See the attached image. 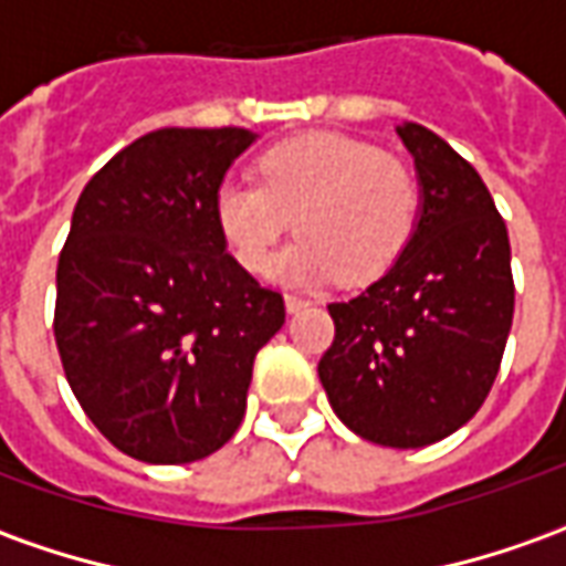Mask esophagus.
<instances>
[{
  "label": "esophagus",
  "instance_id": "esophagus-1",
  "mask_svg": "<svg viewBox=\"0 0 566 566\" xmlns=\"http://www.w3.org/2000/svg\"><path fill=\"white\" fill-rule=\"evenodd\" d=\"M284 306H287V312H300V308L312 306V300H306V296L300 294H284Z\"/></svg>",
  "mask_w": 566,
  "mask_h": 566
}]
</instances>
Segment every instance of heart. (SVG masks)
<instances>
[{
    "instance_id": "obj_1",
    "label": "heart",
    "mask_w": 566,
    "mask_h": 566,
    "mask_svg": "<svg viewBox=\"0 0 566 566\" xmlns=\"http://www.w3.org/2000/svg\"><path fill=\"white\" fill-rule=\"evenodd\" d=\"M260 185L214 193L223 242L248 272H266L282 239L303 235L275 263L282 282L364 284L391 270L416 233L421 190L412 169L367 142L312 133L270 148Z\"/></svg>"
}]
</instances>
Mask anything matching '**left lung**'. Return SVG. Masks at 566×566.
Segmentation results:
<instances>
[{
	"label": "left lung",
	"instance_id": "8db88e82",
	"mask_svg": "<svg viewBox=\"0 0 566 566\" xmlns=\"http://www.w3.org/2000/svg\"><path fill=\"white\" fill-rule=\"evenodd\" d=\"M421 187L416 233L391 270L331 303L318 379L357 437L421 449L463 427L497 379L515 308L510 235L485 181L421 124L397 127Z\"/></svg>",
	"mask_w": 566,
	"mask_h": 566
}]
</instances>
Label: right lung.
Segmentation results:
<instances>
[{"mask_svg": "<svg viewBox=\"0 0 566 566\" xmlns=\"http://www.w3.org/2000/svg\"><path fill=\"white\" fill-rule=\"evenodd\" d=\"M251 129L166 127L81 190L56 263L54 336L72 394L145 463L209 458L245 418L251 367L284 324L279 291L227 254L214 193Z\"/></svg>", "mask_w": 566, "mask_h": 566, "instance_id": "1", "label": "right lung"}]
</instances>
